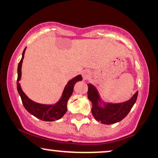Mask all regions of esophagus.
<instances>
[{
    "mask_svg": "<svg viewBox=\"0 0 158 158\" xmlns=\"http://www.w3.org/2000/svg\"><path fill=\"white\" fill-rule=\"evenodd\" d=\"M90 75H91V73L89 71V70H84V71H83L82 76H83V80H87L89 77H90Z\"/></svg>",
    "mask_w": 158,
    "mask_h": 158,
    "instance_id": "1",
    "label": "esophagus"
}]
</instances>
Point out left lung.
Instances as JSON below:
<instances>
[{"label":"left lung","instance_id":"8db88e82","mask_svg":"<svg viewBox=\"0 0 158 158\" xmlns=\"http://www.w3.org/2000/svg\"><path fill=\"white\" fill-rule=\"evenodd\" d=\"M139 91L126 102L121 103H104V108L99 106L100 95L93 85L88 84V98L92 102L91 113L94 118L105 124H111L120 122L126 117L137 100Z\"/></svg>","mask_w":158,"mask_h":158}]
</instances>
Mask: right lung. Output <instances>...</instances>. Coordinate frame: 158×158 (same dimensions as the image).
Returning <instances> with one entry per match:
<instances>
[{"instance_id":"obj_1","label":"right lung","mask_w":158,"mask_h":158,"mask_svg":"<svg viewBox=\"0 0 158 158\" xmlns=\"http://www.w3.org/2000/svg\"><path fill=\"white\" fill-rule=\"evenodd\" d=\"M26 48H25L23 52L22 58L18 64V67H17V88L19 96L21 97L22 102L25 108L28 111L34 116L35 117L40 118L41 120L47 121V122H52V121L58 120L61 118L62 116L65 114L67 110V101L71 97L73 92L74 85L77 81L82 80V76L81 75L76 76L72 80H70L67 84L66 85L65 88L64 89L63 94L57 103L55 105H43L40 104V103L35 102L34 101L28 98L25 93L23 92L22 89H21L20 84L19 81L21 78V68H22L23 60L24 58V54Z\"/></svg>"}]
</instances>
